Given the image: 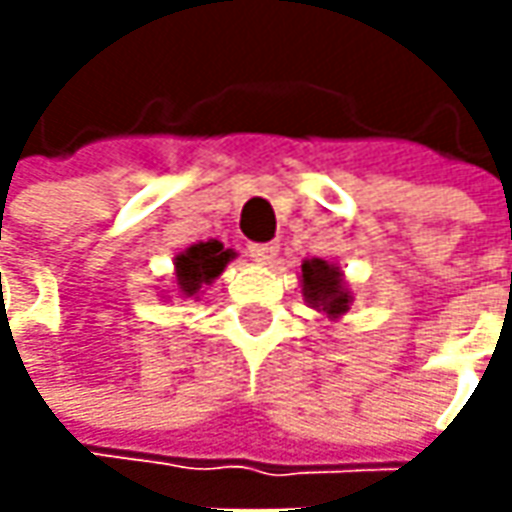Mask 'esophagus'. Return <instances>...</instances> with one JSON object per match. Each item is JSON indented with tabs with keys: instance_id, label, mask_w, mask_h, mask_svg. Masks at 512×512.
<instances>
[{
	"instance_id": "34e87169",
	"label": "esophagus",
	"mask_w": 512,
	"mask_h": 512,
	"mask_svg": "<svg viewBox=\"0 0 512 512\" xmlns=\"http://www.w3.org/2000/svg\"><path fill=\"white\" fill-rule=\"evenodd\" d=\"M250 256L256 259V262H262V265H270L276 256H279V245H273V242H267V245H250Z\"/></svg>"
}]
</instances>
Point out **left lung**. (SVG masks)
<instances>
[{
	"label": "left lung",
	"instance_id": "1",
	"mask_svg": "<svg viewBox=\"0 0 512 512\" xmlns=\"http://www.w3.org/2000/svg\"><path fill=\"white\" fill-rule=\"evenodd\" d=\"M302 296L313 310L325 313L330 322L342 319L350 310V287L344 282V273L336 265H330L327 259H305L302 262Z\"/></svg>",
	"mask_w": 512,
	"mask_h": 512
}]
</instances>
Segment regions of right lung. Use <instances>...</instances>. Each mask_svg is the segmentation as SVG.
<instances>
[{
  "instance_id": "obj_1",
  "label": "right lung",
  "mask_w": 512,
  "mask_h": 512,
  "mask_svg": "<svg viewBox=\"0 0 512 512\" xmlns=\"http://www.w3.org/2000/svg\"><path fill=\"white\" fill-rule=\"evenodd\" d=\"M236 259V250L225 247L219 239H207L196 245L185 247L173 265H176V290L182 299H199L222 273L225 267Z\"/></svg>"
}]
</instances>
